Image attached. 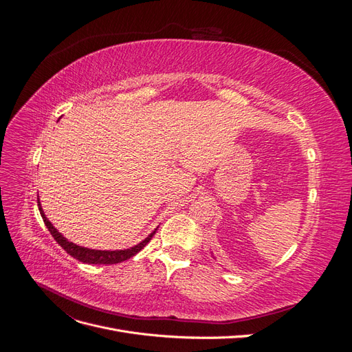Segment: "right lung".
Returning <instances> with one entry per match:
<instances>
[{
    "label": "right lung",
    "mask_w": 352,
    "mask_h": 352,
    "mask_svg": "<svg viewBox=\"0 0 352 352\" xmlns=\"http://www.w3.org/2000/svg\"><path fill=\"white\" fill-rule=\"evenodd\" d=\"M38 207H39V212H41V216H42V220H44L45 226L48 228L52 238L57 241V243L60 245V247L65 250L67 254H70L73 258H76V260H79L82 263H87V264H117V263H122V261L129 260L131 257H133L135 254L140 252L148 242L151 241V238L155 235V232H157V229H155L142 242H140L138 245H135V247L127 248V250H116V251L89 250V248H85V247H79V245L67 241L54 226L51 225V221L45 217V212H44V210H42V207L39 204V198H38Z\"/></svg>",
    "instance_id": "right-lung-1"
}]
</instances>
